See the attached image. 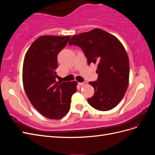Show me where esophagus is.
<instances>
[{
    "label": "esophagus",
    "instance_id": "esophagus-1",
    "mask_svg": "<svg viewBox=\"0 0 155 155\" xmlns=\"http://www.w3.org/2000/svg\"><path fill=\"white\" fill-rule=\"evenodd\" d=\"M78 84H79V85L83 86V85H87V81H85V82H83V83H78Z\"/></svg>",
    "mask_w": 155,
    "mask_h": 155
}]
</instances>
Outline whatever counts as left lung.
Segmentation results:
<instances>
[{
	"instance_id": "obj_1",
	"label": "left lung",
	"mask_w": 155,
	"mask_h": 155,
	"mask_svg": "<svg viewBox=\"0 0 155 155\" xmlns=\"http://www.w3.org/2000/svg\"><path fill=\"white\" fill-rule=\"evenodd\" d=\"M68 45L80 47L88 64H97V81L89 82L94 94L88 98V104L101 111L113 109L129 85V61L122 44L115 36L96 28L72 37Z\"/></svg>"
}]
</instances>
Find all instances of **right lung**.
Wrapping results in <instances>:
<instances>
[{
  "instance_id": "right-lung-1",
  "label": "right lung",
  "mask_w": 155,
  "mask_h": 155,
  "mask_svg": "<svg viewBox=\"0 0 155 155\" xmlns=\"http://www.w3.org/2000/svg\"><path fill=\"white\" fill-rule=\"evenodd\" d=\"M70 35H43L31 44L25 55L22 82L35 109L46 118L59 120L70 110L76 81H56L58 55L67 45Z\"/></svg>"
}]
</instances>
